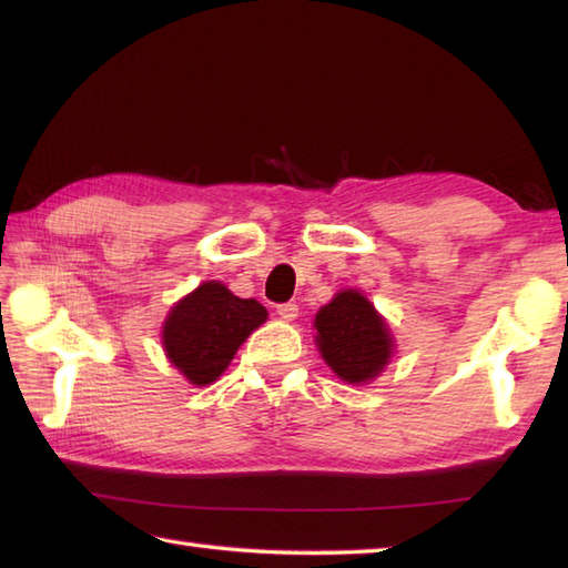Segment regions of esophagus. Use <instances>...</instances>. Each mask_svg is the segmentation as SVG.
<instances>
[{
  "instance_id": "34e87169",
  "label": "esophagus",
  "mask_w": 568,
  "mask_h": 568,
  "mask_svg": "<svg viewBox=\"0 0 568 568\" xmlns=\"http://www.w3.org/2000/svg\"><path fill=\"white\" fill-rule=\"evenodd\" d=\"M277 315H281L285 322H293L297 317V305L295 303H285V305H277L275 307Z\"/></svg>"
}]
</instances>
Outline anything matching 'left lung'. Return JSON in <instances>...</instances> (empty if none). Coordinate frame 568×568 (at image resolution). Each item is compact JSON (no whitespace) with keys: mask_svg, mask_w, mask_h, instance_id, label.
Returning <instances> with one entry per match:
<instances>
[{"mask_svg":"<svg viewBox=\"0 0 568 568\" xmlns=\"http://www.w3.org/2000/svg\"><path fill=\"white\" fill-rule=\"evenodd\" d=\"M317 346L327 366L346 383H368L388 366L393 334L358 291L336 293L315 317Z\"/></svg>","mask_w":568,"mask_h":568,"instance_id":"8db88e82","label":"left lung"}]
</instances>
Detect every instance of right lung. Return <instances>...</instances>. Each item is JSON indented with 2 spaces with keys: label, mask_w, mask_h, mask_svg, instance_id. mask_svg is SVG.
Listing matches in <instances>:
<instances>
[{
  "label": "right lung",
  "mask_w": 568,
  "mask_h": 568,
  "mask_svg": "<svg viewBox=\"0 0 568 568\" xmlns=\"http://www.w3.org/2000/svg\"><path fill=\"white\" fill-rule=\"evenodd\" d=\"M268 320L256 300L236 297L207 281L173 305L163 324V348L192 385H210L232 364L236 348Z\"/></svg>",
  "instance_id": "obj_1"
}]
</instances>
